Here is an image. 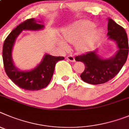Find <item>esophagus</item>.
Wrapping results in <instances>:
<instances>
[{"instance_id":"34e87169","label":"esophagus","mask_w":129,"mask_h":129,"mask_svg":"<svg viewBox=\"0 0 129 129\" xmlns=\"http://www.w3.org/2000/svg\"><path fill=\"white\" fill-rule=\"evenodd\" d=\"M67 60H69L70 62H75V57L73 56V55H68V56H67Z\"/></svg>"}]
</instances>
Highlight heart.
I'll use <instances>...</instances> for the list:
<instances>
[{
	"instance_id": "obj_1",
	"label": "heart",
	"mask_w": 129,
	"mask_h": 129,
	"mask_svg": "<svg viewBox=\"0 0 129 129\" xmlns=\"http://www.w3.org/2000/svg\"><path fill=\"white\" fill-rule=\"evenodd\" d=\"M95 24L88 20H81L63 29V40H59V45L63 49H67L66 42L75 44L76 50L85 52L90 50L97 42L100 35V29L94 28Z\"/></svg>"
}]
</instances>
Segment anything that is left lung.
<instances>
[{"mask_svg":"<svg viewBox=\"0 0 129 129\" xmlns=\"http://www.w3.org/2000/svg\"><path fill=\"white\" fill-rule=\"evenodd\" d=\"M107 29L109 39L116 41L119 49L115 56L102 59L94 51L75 57L76 61L84 63L85 69L80 77L86 83L98 85L108 82L119 73L127 61L128 42L125 29L111 18H109Z\"/></svg>","mask_w":129,"mask_h":129,"instance_id":"1","label":"left lung"}]
</instances>
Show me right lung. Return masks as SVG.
Returning a JSON list of instances; mask_svg holds the SVG:
<instances>
[{
    "label": "right lung",
    "mask_w": 129,
    "mask_h": 129,
    "mask_svg": "<svg viewBox=\"0 0 129 129\" xmlns=\"http://www.w3.org/2000/svg\"><path fill=\"white\" fill-rule=\"evenodd\" d=\"M44 25L37 23L35 18L25 20L14 29L4 40L2 48V58L4 69L8 77L21 89L27 90H38L49 85L54 73L55 65L63 56H53L46 54L41 63L33 70L21 71L14 66L11 56L13 46L15 39L22 30L41 29Z\"/></svg>",
    "instance_id": "obj_1"
}]
</instances>
